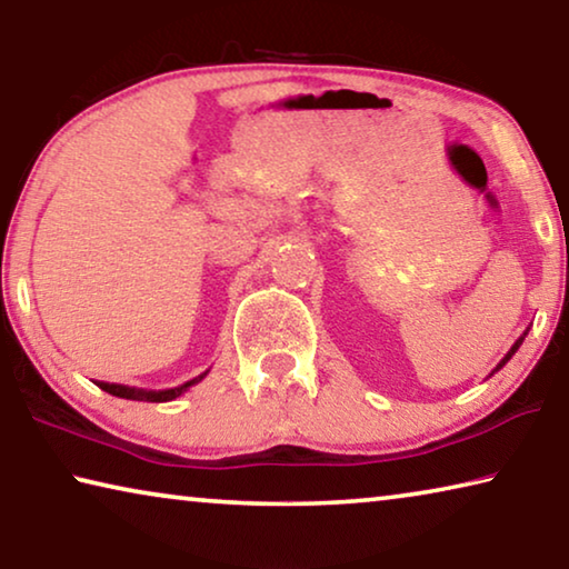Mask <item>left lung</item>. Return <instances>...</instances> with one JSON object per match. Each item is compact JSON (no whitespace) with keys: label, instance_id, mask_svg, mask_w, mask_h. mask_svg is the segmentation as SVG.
<instances>
[{"label":"left lung","instance_id":"8db88e82","mask_svg":"<svg viewBox=\"0 0 569 569\" xmlns=\"http://www.w3.org/2000/svg\"><path fill=\"white\" fill-rule=\"evenodd\" d=\"M527 331H529V329H527ZM527 331H525L522 336H519V339L515 341V346H512V349H509V351L505 353V359H502V361H499V363L495 366V371H499V369H502V366H505V363H507L509 359H512V356L517 353V349H519V346H522V341H525V336H527ZM495 371H492V373H489V377H495Z\"/></svg>","mask_w":569,"mask_h":569}]
</instances>
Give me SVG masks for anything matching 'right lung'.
<instances>
[{"mask_svg":"<svg viewBox=\"0 0 569 569\" xmlns=\"http://www.w3.org/2000/svg\"><path fill=\"white\" fill-rule=\"evenodd\" d=\"M208 371H210V369H208ZM208 371H203V373H200V377L190 379V381H186V383H180V387L158 389V391H152V389H134V387H124V383H108V381H100L98 387H100L102 391L112 393V397H120V399H130V401H156V403H160V401L178 399L180 393H186L190 387H196V383L203 381V379L208 377Z\"/></svg>","mask_w":569,"mask_h":569,"instance_id":"add662e5","label":"right lung"}]
</instances>
